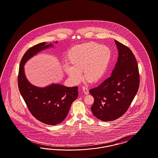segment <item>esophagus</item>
Returning a JSON list of instances; mask_svg holds the SVG:
<instances>
[{"instance_id": "obj_1", "label": "esophagus", "mask_w": 158, "mask_h": 158, "mask_svg": "<svg viewBox=\"0 0 158 158\" xmlns=\"http://www.w3.org/2000/svg\"><path fill=\"white\" fill-rule=\"evenodd\" d=\"M82 90L85 94L87 95V94H89V89H88V88H86V87H85V86H83Z\"/></svg>"}]
</instances>
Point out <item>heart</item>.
<instances>
[{
	"label": "heart",
	"mask_w": 158,
	"mask_h": 158,
	"mask_svg": "<svg viewBox=\"0 0 158 158\" xmlns=\"http://www.w3.org/2000/svg\"><path fill=\"white\" fill-rule=\"evenodd\" d=\"M111 57L110 49L95 43L77 45L70 54L72 64L66 63L64 70L70 80L78 83L84 77L90 83L97 82L104 75Z\"/></svg>",
	"instance_id": "1"
}]
</instances>
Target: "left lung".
<instances>
[{"instance_id":"left-lung-1","label":"left lung","mask_w":158,"mask_h":158,"mask_svg":"<svg viewBox=\"0 0 158 158\" xmlns=\"http://www.w3.org/2000/svg\"><path fill=\"white\" fill-rule=\"evenodd\" d=\"M115 43L118 56L111 75L89 90L94 98L91 111L103 121L115 120L126 113L139 87V69L133 53L117 40Z\"/></svg>"}]
</instances>
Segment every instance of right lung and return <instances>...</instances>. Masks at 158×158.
<instances>
[{"mask_svg":"<svg viewBox=\"0 0 158 158\" xmlns=\"http://www.w3.org/2000/svg\"><path fill=\"white\" fill-rule=\"evenodd\" d=\"M57 43V41L54 42ZM53 44L41 43L29 48L21 59L18 77L19 92L32 115L38 120L56 125L67 116L72 102L78 96V88L66 87L60 83H52L44 88L31 84L27 79L24 65L31 58Z\"/></svg>","mask_w":158,"mask_h":158,"instance_id":"1","label":"right lung"}]
</instances>
